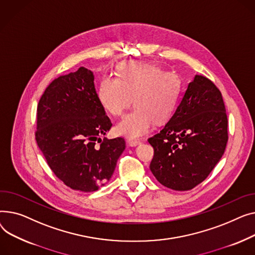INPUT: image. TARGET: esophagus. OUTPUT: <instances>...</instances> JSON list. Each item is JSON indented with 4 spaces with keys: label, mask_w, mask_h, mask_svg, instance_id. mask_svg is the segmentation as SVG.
<instances>
[{
    "label": "esophagus",
    "mask_w": 255,
    "mask_h": 255,
    "mask_svg": "<svg viewBox=\"0 0 255 255\" xmlns=\"http://www.w3.org/2000/svg\"><path fill=\"white\" fill-rule=\"evenodd\" d=\"M128 146H130V147H134V146L140 145V144H141V141L134 140V139H128Z\"/></svg>",
    "instance_id": "obj_1"
}]
</instances>
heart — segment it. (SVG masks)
I'll list each match as a JSON object with an SVG mask.
<instances>
[{
	"instance_id": "heart-1",
	"label": "heart",
	"mask_w": 255,
	"mask_h": 255,
	"mask_svg": "<svg viewBox=\"0 0 255 255\" xmlns=\"http://www.w3.org/2000/svg\"><path fill=\"white\" fill-rule=\"evenodd\" d=\"M181 82L175 74L143 63H123L117 77L105 75L98 87L103 108L121 116L133 98L136 108L116 126V131L128 138H139L151 129L154 123H167L175 112L180 97Z\"/></svg>"
}]
</instances>
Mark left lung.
Masks as SVG:
<instances>
[{
    "label": "left lung",
    "mask_w": 255,
    "mask_h": 255,
    "mask_svg": "<svg viewBox=\"0 0 255 255\" xmlns=\"http://www.w3.org/2000/svg\"><path fill=\"white\" fill-rule=\"evenodd\" d=\"M228 139L221 93L212 81L196 75L170 121L148 140L154 148L150 170L166 187L189 190L215 168Z\"/></svg>",
    "instance_id": "left-lung-1"
}]
</instances>
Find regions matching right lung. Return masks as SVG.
I'll return each instance as SVG.
<instances>
[{"label": "right lung", "mask_w": 255, "mask_h": 255, "mask_svg": "<svg viewBox=\"0 0 255 255\" xmlns=\"http://www.w3.org/2000/svg\"><path fill=\"white\" fill-rule=\"evenodd\" d=\"M111 127L94 73L84 67L53 80L39 101L37 144L52 172L72 189L91 192L110 180L126 148L123 138H101Z\"/></svg>", "instance_id": "add662e5"}]
</instances>
